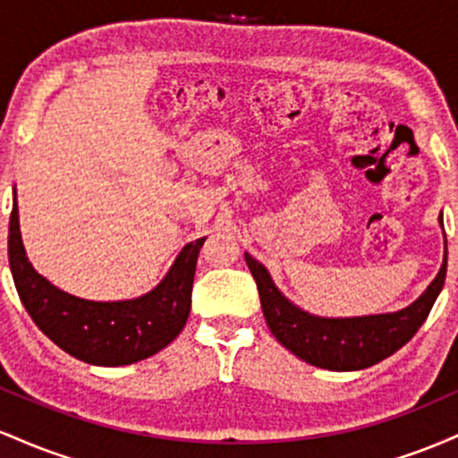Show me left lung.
<instances>
[{"instance_id":"left-lung-1","label":"left lung","mask_w":458,"mask_h":458,"mask_svg":"<svg viewBox=\"0 0 458 458\" xmlns=\"http://www.w3.org/2000/svg\"><path fill=\"white\" fill-rule=\"evenodd\" d=\"M439 224L444 228L441 219ZM245 262L259 286L262 314L277 343L308 364L335 372H349L379 364L407 344L415 331L422 327L435 299L444 288L448 245L437 277L411 306L398 312L349 318L317 317L306 312L282 295L265 265L251 259L250 254H245Z\"/></svg>"}]
</instances>
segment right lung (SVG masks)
Wrapping results in <instances>:
<instances>
[{
  "label": "right lung",
  "instance_id": "right-lung-1",
  "mask_svg": "<svg viewBox=\"0 0 458 458\" xmlns=\"http://www.w3.org/2000/svg\"><path fill=\"white\" fill-rule=\"evenodd\" d=\"M191 241L165 277L146 295L123 301H92L62 291L40 276L25 254L14 193L8 228V260L25 310L49 340L92 366H127L159 353L185 327L199 247Z\"/></svg>",
  "mask_w": 458,
  "mask_h": 458
}]
</instances>
